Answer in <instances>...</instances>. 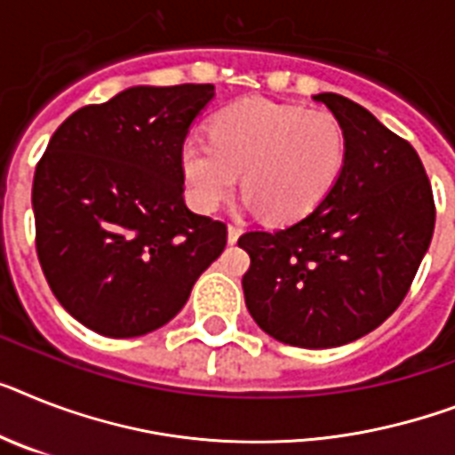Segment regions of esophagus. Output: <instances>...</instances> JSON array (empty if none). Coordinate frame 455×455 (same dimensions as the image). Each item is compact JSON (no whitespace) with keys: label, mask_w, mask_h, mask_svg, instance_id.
Returning a JSON list of instances; mask_svg holds the SVG:
<instances>
[{"label":"esophagus","mask_w":455,"mask_h":455,"mask_svg":"<svg viewBox=\"0 0 455 455\" xmlns=\"http://www.w3.org/2000/svg\"><path fill=\"white\" fill-rule=\"evenodd\" d=\"M239 235H242V228H239V225H228V242L235 243L236 239H239Z\"/></svg>","instance_id":"34e87169"}]
</instances>
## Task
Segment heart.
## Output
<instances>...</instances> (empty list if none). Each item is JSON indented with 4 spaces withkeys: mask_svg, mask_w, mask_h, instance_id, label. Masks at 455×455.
<instances>
[{
    "mask_svg": "<svg viewBox=\"0 0 455 455\" xmlns=\"http://www.w3.org/2000/svg\"><path fill=\"white\" fill-rule=\"evenodd\" d=\"M347 132L330 111L253 97L212 118V139L190 134L181 146L188 200L213 212L230 197L243 172L249 204L274 223L314 212L339 181Z\"/></svg>",
    "mask_w": 455,
    "mask_h": 455,
    "instance_id": "b5f03b06",
    "label": "heart"
}]
</instances>
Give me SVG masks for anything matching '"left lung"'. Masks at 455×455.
Here are the masks:
<instances>
[{
  "mask_svg": "<svg viewBox=\"0 0 455 455\" xmlns=\"http://www.w3.org/2000/svg\"><path fill=\"white\" fill-rule=\"evenodd\" d=\"M314 100L347 132L339 181L304 219L236 243L251 255L242 286L253 321L291 347L332 348L400 307L433 239L435 200L409 141L347 97Z\"/></svg>",
  "mask_w": 455,
  "mask_h": 455,
  "instance_id": "left-lung-1",
  "label": "left lung"
}]
</instances>
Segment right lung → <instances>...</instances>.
I'll list each match as a JSON object with an SVG mask.
<instances>
[{
    "mask_svg": "<svg viewBox=\"0 0 455 455\" xmlns=\"http://www.w3.org/2000/svg\"><path fill=\"white\" fill-rule=\"evenodd\" d=\"M212 84L137 85L78 108L48 141L32 186L36 255L58 302L125 339L163 328L228 243L183 200L181 146Z\"/></svg>",
    "mask_w": 455,
    "mask_h": 455,
    "instance_id": "obj_1",
    "label": "right lung"
}]
</instances>
